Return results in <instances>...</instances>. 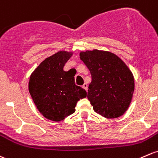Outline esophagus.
I'll return each instance as SVG.
<instances>
[{
	"mask_svg": "<svg viewBox=\"0 0 158 158\" xmlns=\"http://www.w3.org/2000/svg\"><path fill=\"white\" fill-rule=\"evenodd\" d=\"M82 88H83L85 90L87 91L88 90V85L86 84V83H84L83 85H82Z\"/></svg>",
	"mask_w": 158,
	"mask_h": 158,
	"instance_id": "esophagus-1",
	"label": "esophagus"
}]
</instances>
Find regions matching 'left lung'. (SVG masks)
I'll return each mask as SVG.
<instances>
[{
	"instance_id": "left-lung-1",
	"label": "left lung",
	"mask_w": 158,
	"mask_h": 158,
	"mask_svg": "<svg viewBox=\"0 0 158 158\" xmlns=\"http://www.w3.org/2000/svg\"><path fill=\"white\" fill-rule=\"evenodd\" d=\"M80 60L92 75L88 99L94 112L108 119L123 115L135 89L134 76L127 64L110 51H82Z\"/></svg>"
}]
</instances>
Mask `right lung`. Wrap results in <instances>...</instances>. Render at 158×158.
I'll use <instances>...</instances> for the list:
<instances>
[{"mask_svg": "<svg viewBox=\"0 0 158 158\" xmlns=\"http://www.w3.org/2000/svg\"><path fill=\"white\" fill-rule=\"evenodd\" d=\"M73 52L60 51L47 57L31 74L29 91L39 111L50 120H63L76 111V103L87 92L75 84L64 66Z\"/></svg>", "mask_w": 158, "mask_h": 158, "instance_id": "add662e5", "label": "right lung"}]
</instances>
